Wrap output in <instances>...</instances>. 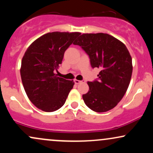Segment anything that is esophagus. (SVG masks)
Listing matches in <instances>:
<instances>
[{"instance_id": "34e87169", "label": "esophagus", "mask_w": 153, "mask_h": 153, "mask_svg": "<svg viewBox=\"0 0 153 153\" xmlns=\"http://www.w3.org/2000/svg\"><path fill=\"white\" fill-rule=\"evenodd\" d=\"M74 82H75V84H79V83H80V82H82L83 81H82V80H76V79H75V80H74Z\"/></svg>"}]
</instances>
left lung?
Here are the masks:
<instances>
[{
	"mask_svg": "<svg viewBox=\"0 0 153 153\" xmlns=\"http://www.w3.org/2000/svg\"><path fill=\"white\" fill-rule=\"evenodd\" d=\"M88 54L93 68H99L97 80L88 82L82 95L86 106L96 112H106L117 106L125 94L132 73V61L124 43L104 33L82 34L75 40Z\"/></svg>",
	"mask_w": 153,
	"mask_h": 153,
	"instance_id": "1",
	"label": "left lung"
}]
</instances>
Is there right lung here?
<instances>
[{"instance_id": "right-lung-1", "label": "right lung", "mask_w": 153, "mask_h": 153, "mask_svg": "<svg viewBox=\"0 0 153 153\" xmlns=\"http://www.w3.org/2000/svg\"><path fill=\"white\" fill-rule=\"evenodd\" d=\"M80 33L54 31L31 44L22 60L23 85L31 102L39 109L52 112L61 108L73 88V80L57 76L64 53Z\"/></svg>"}]
</instances>
